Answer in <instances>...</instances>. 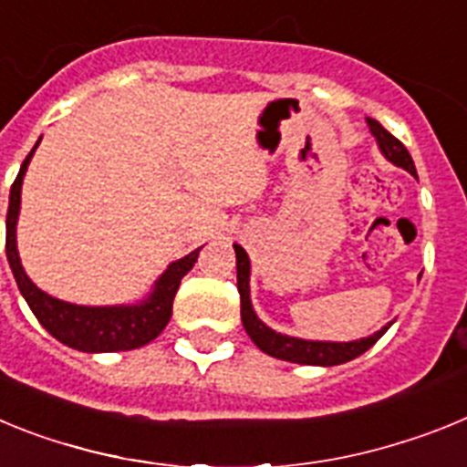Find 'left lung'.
Returning a JSON list of instances; mask_svg holds the SVG:
<instances>
[{
	"instance_id": "1",
	"label": "left lung",
	"mask_w": 467,
	"mask_h": 467,
	"mask_svg": "<svg viewBox=\"0 0 467 467\" xmlns=\"http://www.w3.org/2000/svg\"><path fill=\"white\" fill-rule=\"evenodd\" d=\"M369 133L377 140L379 150H381L383 159L390 161L393 166L404 168L407 172L416 175L414 161H411L410 151L400 142L398 138L388 133L386 128L377 121V119H367ZM236 250V274H238V292H241V320L245 327L247 337L254 341L259 350H264L266 356L278 358V360L296 362V365H316V367H334L344 365V362L353 360V358L362 356L365 350L372 348L388 327L393 323L383 325L379 332L362 337L356 341H313V339H299V337H290V334H280L271 329L269 325H264L259 316L253 308V299H250V257L238 243H234Z\"/></svg>"
}]
</instances>
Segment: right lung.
<instances>
[{"label":"right lung","instance_id":"add662e5","mask_svg":"<svg viewBox=\"0 0 467 467\" xmlns=\"http://www.w3.org/2000/svg\"><path fill=\"white\" fill-rule=\"evenodd\" d=\"M41 138L36 140L35 150L20 166L11 193H8V213H6V259L18 283V290L27 306L36 316L41 327L60 344L69 346L81 353H114V350H133L140 346L150 344L159 337L172 316V299H175L180 283L184 275L193 269L198 259V250L189 253L187 257L175 259L168 264V269L154 280L147 296L135 304H114V306H81L72 301H63L51 296L48 292L39 290L25 274L23 262L18 254L16 243V226L20 214V192H23V177L27 172L32 156L39 147Z\"/></svg>","mask_w":467,"mask_h":467}]
</instances>
